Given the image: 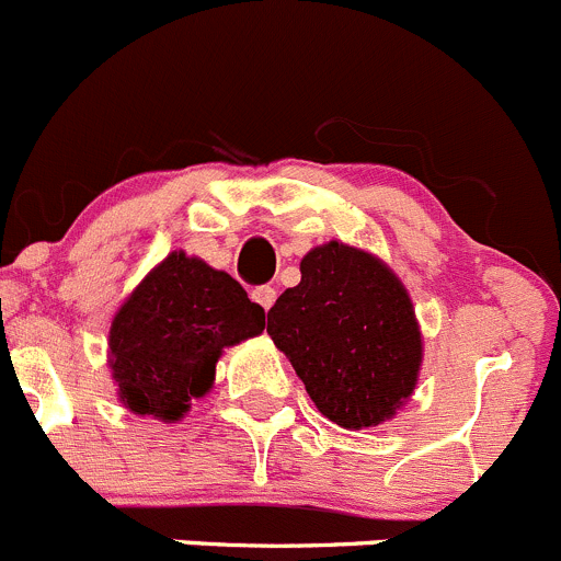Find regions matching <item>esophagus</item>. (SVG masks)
<instances>
[{
    "label": "esophagus",
    "mask_w": 561,
    "mask_h": 561,
    "mask_svg": "<svg viewBox=\"0 0 561 561\" xmlns=\"http://www.w3.org/2000/svg\"><path fill=\"white\" fill-rule=\"evenodd\" d=\"M275 297H278V294H275V288H273V286H267V283H264V286H256V288H253V291H251V299H253V302L262 305L264 310L273 308Z\"/></svg>",
    "instance_id": "1"
}]
</instances>
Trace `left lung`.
<instances>
[{
  "instance_id": "obj_1",
  "label": "left lung",
  "mask_w": 561,
  "mask_h": 561,
  "mask_svg": "<svg viewBox=\"0 0 561 561\" xmlns=\"http://www.w3.org/2000/svg\"><path fill=\"white\" fill-rule=\"evenodd\" d=\"M299 273L267 313L275 346L332 423H385L412 396L423 363L407 288L379 259L343 242L313 248Z\"/></svg>"
}]
</instances>
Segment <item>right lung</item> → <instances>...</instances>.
<instances>
[{
	"mask_svg": "<svg viewBox=\"0 0 561 561\" xmlns=\"http://www.w3.org/2000/svg\"><path fill=\"white\" fill-rule=\"evenodd\" d=\"M264 308L231 275L171 253L127 297L108 335L111 374L130 412L180 420L213 387L226 346L259 335Z\"/></svg>",
	"mask_w": 561,
	"mask_h": 561,
	"instance_id": "obj_1",
	"label": "right lung"
}]
</instances>
